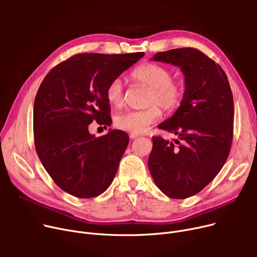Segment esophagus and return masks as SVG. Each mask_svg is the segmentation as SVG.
<instances>
[{
  "mask_svg": "<svg viewBox=\"0 0 257 257\" xmlns=\"http://www.w3.org/2000/svg\"><path fill=\"white\" fill-rule=\"evenodd\" d=\"M129 137H130V139H131V140H134V139L139 138V137H140V134H139V133H134V132H131V133L129 134Z\"/></svg>",
  "mask_w": 257,
  "mask_h": 257,
  "instance_id": "obj_1",
  "label": "esophagus"
}]
</instances>
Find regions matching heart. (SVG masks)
Instances as JSON below:
<instances>
[{
	"label": "heart",
	"mask_w": 257,
	"mask_h": 257,
	"mask_svg": "<svg viewBox=\"0 0 257 257\" xmlns=\"http://www.w3.org/2000/svg\"><path fill=\"white\" fill-rule=\"evenodd\" d=\"M137 82L149 87L143 110H128L114 116V126L128 132L141 133L147 130L161 116V106L164 110L172 112L181 104L185 86L183 81L172 78V72L167 66L155 62H145L132 72ZM106 99L112 107L120 108L125 101L123 82L114 78L106 87Z\"/></svg>",
	"instance_id": "b5f03b06"
}]
</instances>
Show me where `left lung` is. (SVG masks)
I'll list each match as a JSON object with an SVG mask.
<instances>
[{
    "instance_id": "8db88e82",
    "label": "left lung",
    "mask_w": 257,
    "mask_h": 257,
    "mask_svg": "<svg viewBox=\"0 0 257 257\" xmlns=\"http://www.w3.org/2000/svg\"><path fill=\"white\" fill-rule=\"evenodd\" d=\"M153 60L180 66L185 91L174 115L158 125L177 140L153 137L148 167L159 190L173 199L192 197L225 165L233 138V97L222 67L195 48L158 52Z\"/></svg>"
}]
</instances>
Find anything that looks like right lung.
Masks as SVG:
<instances>
[{"instance_id": "right-lung-1", "label": "right lung", "mask_w": 257, "mask_h": 257, "mask_svg": "<svg viewBox=\"0 0 257 257\" xmlns=\"http://www.w3.org/2000/svg\"><path fill=\"white\" fill-rule=\"evenodd\" d=\"M145 53H80L48 73L33 108L36 153L62 191L89 199L111 184L129 143L127 133L110 130L94 138L88 125L110 126L106 87Z\"/></svg>"}]
</instances>
